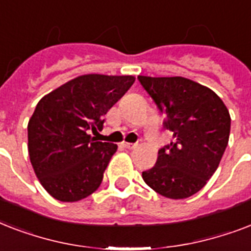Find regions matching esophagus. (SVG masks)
I'll use <instances>...</instances> for the list:
<instances>
[{"mask_svg":"<svg viewBox=\"0 0 251 251\" xmlns=\"http://www.w3.org/2000/svg\"><path fill=\"white\" fill-rule=\"evenodd\" d=\"M122 145H124V147H125V149H127V150H133L138 146L137 143H129V142H124Z\"/></svg>","mask_w":251,"mask_h":251,"instance_id":"34e87169","label":"esophagus"}]
</instances>
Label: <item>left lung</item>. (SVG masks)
I'll return each mask as SVG.
<instances>
[{"label":"left lung","mask_w":251,"mask_h":251,"mask_svg":"<svg viewBox=\"0 0 251 251\" xmlns=\"http://www.w3.org/2000/svg\"><path fill=\"white\" fill-rule=\"evenodd\" d=\"M138 79L167 116L164 127L175 138L159 150L155 167L142 177L163 197L189 198L218 169L229 139V112L214 91L182 76Z\"/></svg>","instance_id":"left-lung-1"}]
</instances>
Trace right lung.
Instances as JSON below:
<instances>
[{
	"mask_svg": "<svg viewBox=\"0 0 251 251\" xmlns=\"http://www.w3.org/2000/svg\"><path fill=\"white\" fill-rule=\"evenodd\" d=\"M131 75L87 74L45 95L28 126V153L40 183L53 198L76 202L94 193L117 145L98 142L106 112L133 86Z\"/></svg>",
	"mask_w": 251,
	"mask_h": 251,
	"instance_id": "obj_1",
	"label": "right lung"
}]
</instances>
